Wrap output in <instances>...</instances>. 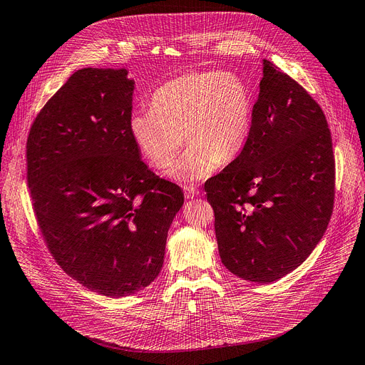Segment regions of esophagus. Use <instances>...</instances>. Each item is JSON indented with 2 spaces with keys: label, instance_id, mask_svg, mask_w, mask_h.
Masks as SVG:
<instances>
[{
  "label": "esophagus",
  "instance_id": "obj_1",
  "mask_svg": "<svg viewBox=\"0 0 365 365\" xmlns=\"http://www.w3.org/2000/svg\"><path fill=\"white\" fill-rule=\"evenodd\" d=\"M184 192H185V197L187 199H194V197H197V195L200 194L199 188L191 187V185H185L184 187Z\"/></svg>",
  "mask_w": 365,
  "mask_h": 365
}]
</instances>
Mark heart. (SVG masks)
<instances>
[{
    "mask_svg": "<svg viewBox=\"0 0 365 365\" xmlns=\"http://www.w3.org/2000/svg\"><path fill=\"white\" fill-rule=\"evenodd\" d=\"M251 123L253 98L247 83L231 71L207 70L159 86L150 109L134 110L128 127L137 148L156 170L173 162L185 140L188 146L168 175L194 184L242 152Z\"/></svg>",
    "mask_w": 365,
    "mask_h": 365,
    "instance_id": "heart-1",
    "label": "heart"
}]
</instances>
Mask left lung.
I'll list each match as a JSON object with an SVG mask.
<instances>
[{"label": "left lung", "instance_id": "8db88e82", "mask_svg": "<svg viewBox=\"0 0 365 365\" xmlns=\"http://www.w3.org/2000/svg\"><path fill=\"white\" fill-rule=\"evenodd\" d=\"M220 260L250 282H273L312 255L334 200V158L324 112L263 60L245 148L205 184Z\"/></svg>", "mask_w": 365, "mask_h": 365}]
</instances>
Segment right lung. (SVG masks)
Instances as JSON below:
<instances>
[{
  "label": "right lung",
  "instance_id": "obj_1",
  "mask_svg": "<svg viewBox=\"0 0 365 365\" xmlns=\"http://www.w3.org/2000/svg\"><path fill=\"white\" fill-rule=\"evenodd\" d=\"M127 70H77L41 109L26 145L39 230L60 267L91 291L127 297L159 274L181 188L155 175L130 133Z\"/></svg>",
  "mask_w": 365,
  "mask_h": 365
}]
</instances>
